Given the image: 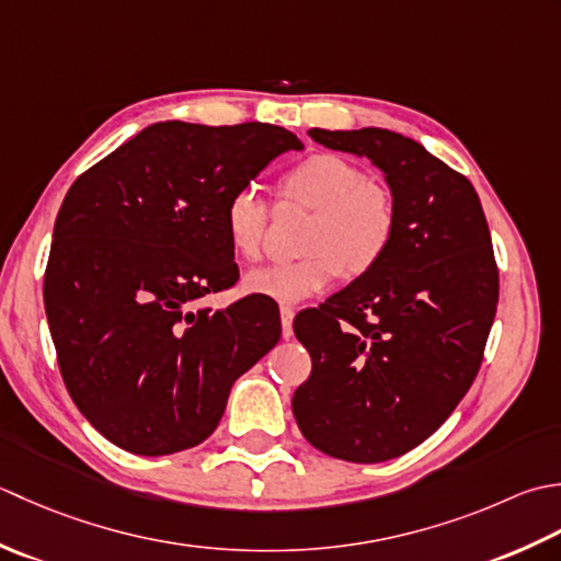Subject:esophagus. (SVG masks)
<instances>
[{"label":"esophagus","instance_id":"34e87169","mask_svg":"<svg viewBox=\"0 0 561 561\" xmlns=\"http://www.w3.org/2000/svg\"><path fill=\"white\" fill-rule=\"evenodd\" d=\"M293 319H295V310L288 305L280 307V329H283V339L293 336Z\"/></svg>","mask_w":561,"mask_h":561}]
</instances>
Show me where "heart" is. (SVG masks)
<instances>
[{"instance_id":"heart-1","label":"heart","mask_w":561,"mask_h":561,"mask_svg":"<svg viewBox=\"0 0 561 561\" xmlns=\"http://www.w3.org/2000/svg\"><path fill=\"white\" fill-rule=\"evenodd\" d=\"M278 196L312 213L302 234V259L249 271L242 285L276 302H300L341 276L358 280L380 266L397 234V203L351 159L310 154L288 169ZM268 205L256 188H237L222 208V232L232 254L254 261L264 249Z\"/></svg>"}]
</instances>
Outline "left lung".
Instances as JSON below:
<instances>
[{
    "label": "left lung",
    "instance_id": "left-lung-1",
    "mask_svg": "<svg viewBox=\"0 0 561 561\" xmlns=\"http://www.w3.org/2000/svg\"><path fill=\"white\" fill-rule=\"evenodd\" d=\"M310 137L382 171L397 234L380 266L295 319L312 373L293 414L317 450L385 462L424 443L474 382L499 302L489 225L470 181L411 137L385 128Z\"/></svg>",
    "mask_w": 561,
    "mask_h": 561
}]
</instances>
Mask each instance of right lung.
Instances as JSON below:
<instances>
[{"mask_svg": "<svg viewBox=\"0 0 561 561\" xmlns=\"http://www.w3.org/2000/svg\"><path fill=\"white\" fill-rule=\"evenodd\" d=\"M302 150L268 123L147 125L67 191L57 213L45 314L67 392L101 436L171 455L220 424L239 375L278 344L280 319L239 300L225 201L273 159Z\"/></svg>", "mask_w": 561, "mask_h": 561, "instance_id": "right-lung-1", "label": "right lung"}]
</instances>
